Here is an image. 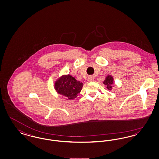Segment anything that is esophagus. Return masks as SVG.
I'll return each mask as SVG.
<instances>
[{
  "instance_id": "1",
  "label": "esophagus",
  "mask_w": 159,
  "mask_h": 159,
  "mask_svg": "<svg viewBox=\"0 0 159 159\" xmlns=\"http://www.w3.org/2000/svg\"><path fill=\"white\" fill-rule=\"evenodd\" d=\"M93 80H94V77H93V76H91L88 77V81L89 82H93Z\"/></svg>"
}]
</instances>
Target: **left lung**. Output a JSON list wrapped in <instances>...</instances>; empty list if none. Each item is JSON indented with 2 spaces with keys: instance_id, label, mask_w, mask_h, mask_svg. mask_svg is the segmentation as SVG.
<instances>
[{
  "instance_id": "left-lung-1",
  "label": "left lung",
  "mask_w": 159,
  "mask_h": 159,
  "mask_svg": "<svg viewBox=\"0 0 159 159\" xmlns=\"http://www.w3.org/2000/svg\"><path fill=\"white\" fill-rule=\"evenodd\" d=\"M114 83V78L113 76L108 75L105 78V80L103 82V84L107 86V89L108 91H112L113 89V84Z\"/></svg>"
}]
</instances>
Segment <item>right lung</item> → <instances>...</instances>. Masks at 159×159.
<instances>
[{"label": "right lung", "instance_id": "1", "mask_svg": "<svg viewBox=\"0 0 159 159\" xmlns=\"http://www.w3.org/2000/svg\"><path fill=\"white\" fill-rule=\"evenodd\" d=\"M83 83L77 80L70 75H63L55 80L54 88L58 93L67 99L76 98L77 94L82 89Z\"/></svg>", "mask_w": 159, "mask_h": 159}]
</instances>
